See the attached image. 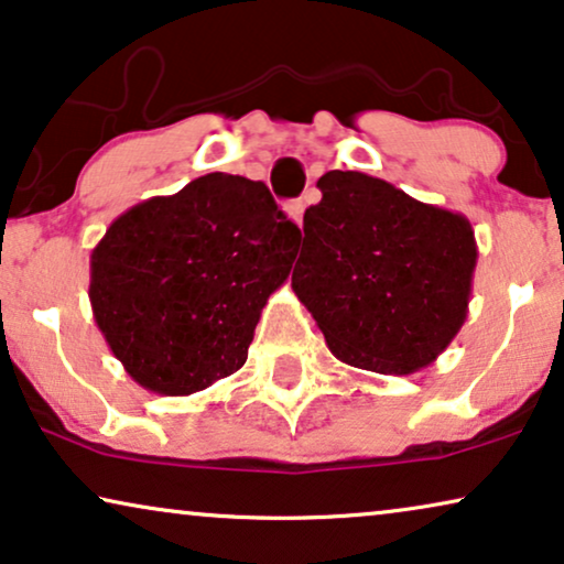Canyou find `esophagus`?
I'll return each mask as SVG.
<instances>
[{
    "instance_id": "1",
    "label": "esophagus",
    "mask_w": 564,
    "mask_h": 564,
    "mask_svg": "<svg viewBox=\"0 0 564 564\" xmlns=\"http://www.w3.org/2000/svg\"><path fill=\"white\" fill-rule=\"evenodd\" d=\"M284 213H288V218H292V220H295L297 226H300V223H303L305 203H303V199H290L288 207H284Z\"/></svg>"
}]
</instances>
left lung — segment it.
Masks as SVG:
<instances>
[{"label":"left lung","mask_w":564,"mask_h":564,"mask_svg":"<svg viewBox=\"0 0 564 564\" xmlns=\"http://www.w3.org/2000/svg\"><path fill=\"white\" fill-rule=\"evenodd\" d=\"M303 218L292 290L346 365L411 375L467 321L477 267L462 213L426 205L361 172H328Z\"/></svg>","instance_id":"8db88e82"}]
</instances>
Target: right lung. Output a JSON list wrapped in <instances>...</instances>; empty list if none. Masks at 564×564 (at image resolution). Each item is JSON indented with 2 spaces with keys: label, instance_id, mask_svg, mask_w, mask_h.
<instances>
[{
  "label": "right lung",
  "instance_id": "1",
  "mask_svg": "<svg viewBox=\"0 0 564 564\" xmlns=\"http://www.w3.org/2000/svg\"><path fill=\"white\" fill-rule=\"evenodd\" d=\"M297 241L267 184L246 176L213 172L143 199L91 251L97 328L141 388L172 398L207 390L243 367Z\"/></svg>",
  "mask_w": 564,
  "mask_h": 564
}]
</instances>
